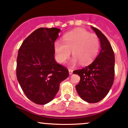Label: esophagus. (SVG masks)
I'll return each mask as SVG.
<instances>
[{
	"label": "esophagus",
	"mask_w": 128,
	"mask_h": 128,
	"mask_svg": "<svg viewBox=\"0 0 128 128\" xmlns=\"http://www.w3.org/2000/svg\"><path fill=\"white\" fill-rule=\"evenodd\" d=\"M69 75H72V74H73V70H72V69H69Z\"/></svg>",
	"instance_id": "obj_1"
}]
</instances>
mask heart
<instances>
[{"instance_id": "b5f03b06", "label": "heart", "mask_w": 128, "mask_h": 128, "mask_svg": "<svg viewBox=\"0 0 128 128\" xmlns=\"http://www.w3.org/2000/svg\"><path fill=\"white\" fill-rule=\"evenodd\" d=\"M62 41L57 40L54 42L56 59L60 64L66 62L71 51L74 57L70 63L72 66L79 62L82 65H87L95 59L98 53V37L84 29L77 28L66 33Z\"/></svg>"}]
</instances>
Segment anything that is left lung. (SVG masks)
<instances>
[{
  "label": "left lung",
  "mask_w": 128,
  "mask_h": 128,
  "mask_svg": "<svg viewBox=\"0 0 128 128\" xmlns=\"http://www.w3.org/2000/svg\"><path fill=\"white\" fill-rule=\"evenodd\" d=\"M100 41V52L92 64L73 72L80 77L76 86L80 97L88 103L104 99L112 87L114 78V54L106 37L95 27H91Z\"/></svg>",
  "instance_id": "obj_1"
}]
</instances>
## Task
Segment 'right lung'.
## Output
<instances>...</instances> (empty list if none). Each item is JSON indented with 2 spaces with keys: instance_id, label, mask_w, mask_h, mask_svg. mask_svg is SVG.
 I'll return each mask as SVG.
<instances>
[{
  "instance_id": "obj_1",
  "label": "right lung",
  "mask_w": 128,
  "mask_h": 128,
  "mask_svg": "<svg viewBox=\"0 0 128 128\" xmlns=\"http://www.w3.org/2000/svg\"><path fill=\"white\" fill-rule=\"evenodd\" d=\"M60 31L40 28L22 44L16 60V77L28 99L38 104L53 100L69 71L54 59V42Z\"/></svg>"
}]
</instances>
